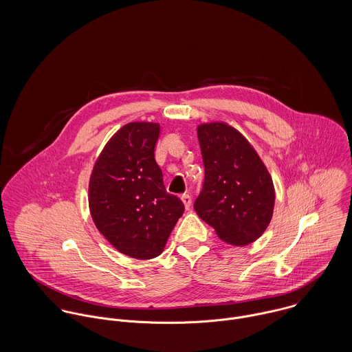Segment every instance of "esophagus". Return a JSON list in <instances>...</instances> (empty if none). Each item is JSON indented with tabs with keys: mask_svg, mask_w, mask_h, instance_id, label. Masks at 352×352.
Here are the masks:
<instances>
[{
	"mask_svg": "<svg viewBox=\"0 0 352 352\" xmlns=\"http://www.w3.org/2000/svg\"><path fill=\"white\" fill-rule=\"evenodd\" d=\"M182 201H183V203H184L186 208H187V210H190V207H191V203H192L191 197H190L188 194H184V195H182Z\"/></svg>",
	"mask_w": 352,
	"mask_h": 352,
	"instance_id": "obj_1",
	"label": "esophagus"
}]
</instances>
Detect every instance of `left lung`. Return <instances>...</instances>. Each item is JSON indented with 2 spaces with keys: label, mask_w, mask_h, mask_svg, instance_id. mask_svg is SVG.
Here are the masks:
<instances>
[{
  "label": "left lung",
  "mask_w": 352,
  "mask_h": 352,
  "mask_svg": "<svg viewBox=\"0 0 352 352\" xmlns=\"http://www.w3.org/2000/svg\"><path fill=\"white\" fill-rule=\"evenodd\" d=\"M204 182L194 208L218 237L236 247L256 241L271 222V175L247 138L222 123L198 126Z\"/></svg>",
  "instance_id": "8db88e82"
}]
</instances>
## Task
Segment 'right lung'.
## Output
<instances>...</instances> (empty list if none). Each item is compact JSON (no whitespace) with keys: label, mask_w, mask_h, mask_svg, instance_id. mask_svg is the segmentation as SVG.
I'll return each instance as SVG.
<instances>
[{"label":"right lung","mask_w":352,"mask_h":352,"mask_svg":"<svg viewBox=\"0 0 352 352\" xmlns=\"http://www.w3.org/2000/svg\"><path fill=\"white\" fill-rule=\"evenodd\" d=\"M160 124L133 122L107 142L89 182L96 228L118 251L148 260L164 251L184 204L168 194L154 148Z\"/></svg>","instance_id":"1"}]
</instances>
